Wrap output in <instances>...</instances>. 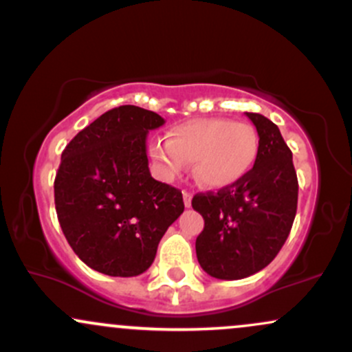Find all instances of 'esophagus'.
I'll return each mask as SVG.
<instances>
[{
	"label": "esophagus",
	"instance_id": "1",
	"mask_svg": "<svg viewBox=\"0 0 352 352\" xmlns=\"http://www.w3.org/2000/svg\"><path fill=\"white\" fill-rule=\"evenodd\" d=\"M183 199H184V206L190 208L191 206V199H192V195L190 191H183Z\"/></svg>",
	"mask_w": 352,
	"mask_h": 352
}]
</instances>
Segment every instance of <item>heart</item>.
Here are the masks:
<instances>
[{"mask_svg": "<svg viewBox=\"0 0 352 352\" xmlns=\"http://www.w3.org/2000/svg\"><path fill=\"white\" fill-rule=\"evenodd\" d=\"M258 154V135L250 124L225 119H195L177 124L168 141L151 146V156L166 177L183 175L195 162L199 183L225 188L248 175Z\"/></svg>", "mask_w": 352, "mask_h": 352, "instance_id": "b5f03b06", "label": "heart"}]
</instances>
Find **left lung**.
<instances>
[{"label":"left lung","mask_w":352,"mask_h":352,"mask_svg":"<svg viewBox=\"0 0 352 352\" xmlns=\"http://www.w3.org/2000/svg\"><path fill=\"white\" fill-rule=\"evenodd\" d=\"M258 132V154L247 176L218 192H198L191 205L205 220L196 256L221 280L250 277L277 256L297 211L298 183L292 151L278 127L247 112Z\"/></svg>","instance_id":"1"}]
</instances>
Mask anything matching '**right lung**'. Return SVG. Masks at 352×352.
Returning a JSON list of instances; mask_svg holds the SVG:
<instances>
[{
	"label": "right lung",
	"mask_w": 352,
	"mask_h": 352,
	"mask_svg": "<svg viewBox=\"0 0 352 352\" xmlns=\"http://www.w3.org/2000/svg\"><path fill=\"white\" fill-rule=\"evenodd\" d=\"M162 124L156 112L120 105L63 149L54 184L56 217L72 250L100 274L146 272L184 211L181 191L154 179L147 166L146 138Z\"/></svg>",
	"instance_id": "add662e5"
}]
</instances>
